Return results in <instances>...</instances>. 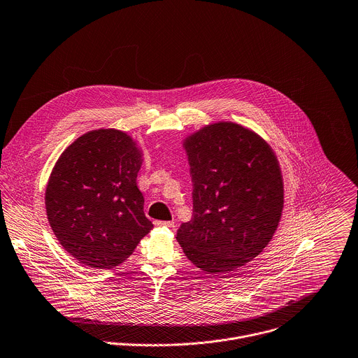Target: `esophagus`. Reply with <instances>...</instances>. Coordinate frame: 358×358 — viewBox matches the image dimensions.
<instances>
[{
	"label": "esophagus",
	"instance_id": "34e87169",
	"mask_svg": "<svg viewBox=\"0 0 358 358\" xmlns=\"http://www.w3.org/2000/svg\"><path fill=\"white\" fill-rule=\"evenodd\" d=\"M155 227H166V228H175V222L173 221H155L154 222Z\"/></svg>",
	"mask_w": 358,
	"mask_h": 358
}]
</instances>
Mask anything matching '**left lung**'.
<instances>
[{
    "instance_id": "obj_1",
    "label": "left lung",
    "mask_w": 358,
    "mask_h": 358,
    "mask_svg": "<svg viewBox=\"0 0 358 358\" xmlns=\"http://www.w3.org/2000/svg\"><path fill=\"white\" fill-rule=\"evenodd\" d=\"M193 183V215L176 234L186 257L211 275L235 271L259 256L284 207L280 162L256 131L215 122L182 140Z\"/></svg>"
}]
</instances>
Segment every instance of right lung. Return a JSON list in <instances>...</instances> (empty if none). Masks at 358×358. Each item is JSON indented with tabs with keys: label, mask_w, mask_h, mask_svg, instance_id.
<instances>
[{
	"label": "right lung",
	"mask_w": 358,
	"mask_h": 358,
	"mask_svg": "<svg viewBox=\"0 0 358 358\" xmlns=\"http://www.w3.org/2000/svg\"><path fill=\"white\" fill-rule=\"evenodd\" d=\"M144 148L117 129L91 130L59 157L48 180L49 224L66 252L88 267L122 264L152 229L137 173Z\"/></svg>",
	"instance_id": "right-lung-1"
}]
</instances>
